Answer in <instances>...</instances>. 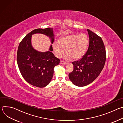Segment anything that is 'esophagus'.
Masks as SVG:
<instances>
[{"label": "esophagus", "instance_id": "1", "mask_svg": "<svg viewBox=\"0 0 123 123\" xmlns=\"http://www.w3.org/2000/svg\"><path fill=\"white\" fill-rule=\"evenodd\" d=\"M60 64H62V65H66V64H67V62H64V61H62V60L60 61Z\"/></svg>", "mask_w": 123, "mask_h": 123}]
</instances>
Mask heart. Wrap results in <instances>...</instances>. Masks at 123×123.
<instances>
[{
  "label": "heart",
  "instance_id": "b5f03b06",
  "mask_svg": "<svg viewBox=\"0 0 123 123\" xmlns=\"http://www.w3.org/2000/svg\"><path fill=\"white\" fill-rule=\"evenodd\" d=\"M89 40L86 34H71L61 37L59 42H55L52 46L56 57L60 58L64 54L65 49L67 55L66 58L72 57L74 60L81 59L86 54L89 45Z\"/></svg>",
  "mask_w": 123,
  "mask_h": 123
}]
</instances>
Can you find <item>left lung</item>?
I'll use <instances>...</instances> for the list:
<instances>
[{
	"label": "left lung",
	"mask_w": 123,
	"mask_h": 123,
	"mask_svg": "<svg viewBox=\"0 0 123 123\" xmlns=\"http://www.w3.org/2000/svg\"><path fill=\"white\" fill-rule=\"evenodd\" d=\"M89 48L79 61L73 62V71L69 73V80L75 86H84L92 83L100 74L104 67L106 53L102 38L90 30Z\"/></svg>",
	"instance_id": "1"
}]
</instances>
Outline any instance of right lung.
I'll return each instance as SVG.
<instances>
[{"instance_id":"1","label":"right lung","mask_w":123,"mask_h":123,"mask_svg":"<svg viewBox=\"0 0 123 123\" xmlns=\"http://www.w3.org/2000/svg\"><path fill=\"white\" fill-rule=\"evenodd\" d=\"M53 28L35 29L28 33L20 43L17 53V62L20 73L24 79L31 85L44 87L50 82L53 77L54 68L60 63L52 52L50 45L49 51H39L31 44L32 35L41 33L50 39L52 44L55 40Z\"/></svg>"}]
</instances>
